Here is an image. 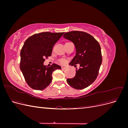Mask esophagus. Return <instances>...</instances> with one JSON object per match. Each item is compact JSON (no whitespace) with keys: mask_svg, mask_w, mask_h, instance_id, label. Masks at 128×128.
I'll use <instances>...</instances> for the list:
<instances>
[{"mask_svg":"<svg viewBox=\"0 0 128 128\" xmlns=\"http://www.w3.org/2000/svg\"><path fill=\"white\" fill-rule=\"evenodd\" d=\"M61 69H62V70H64V69H66V67H63V66H62V67H61Z\"/></svg>","mask_w":128,"mask_h":128,"instance_id":"esophagus-1","label":"esophagus"}]
</instances>
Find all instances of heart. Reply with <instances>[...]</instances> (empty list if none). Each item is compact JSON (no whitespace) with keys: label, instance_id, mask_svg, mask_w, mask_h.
Here are the masks:
<instances>
[{"label":"heart","instance_id":"heart-1","mask_svg":"<svg viewBox=\"0 0 128 128\" xmlns=\"http://www.w3.org/2000/svg\"><path fill=\"white\" fill-rule=\"evenodd\" d=\"M59 62L61 64H64L66 63V60L62 59H60L59 60Z\"/></svg>","mask_w":128,"mask_h":128}]
</instances>
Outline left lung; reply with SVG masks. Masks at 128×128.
Wrapping results in <instances>:
<instances>
[{"label": "left lung", "mask_w": 128, "mask_h": 128, "mask_svg": "<svg viewBox=\"0 0 128 128\" xmlns=\"http://www.w3.org/2000/svg\"><path fill=\"white\" fill-rule=\"evenodd\" d=\"M71 40L76 48V54L69 63L76 67L80 64V69L72 78H68L69 86L76 89H83L91 85L97 77L102 63L100 44L95 38L86 32L80 31L66 32L63 36Z\"/></svg>", "instance_id": "obj_1"}]
</instances>
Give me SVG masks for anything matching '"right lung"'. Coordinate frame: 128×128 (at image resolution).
Instances as JSON below:
<instances>
[{
  "label": "right lung",
  "instance_id": "right-lung-1",
  "mask_svg": "<svg viewBox=\"0 0 128 128\" xmlns=\"http://www.w3.org/2000/svg\"><path fill=\"white\" fill-rule=\"evenodd\" d=\"M64 32H43L29 37L22 48L20 67L28 86L34 90H42L51 83L52 72L61 69L53 64L49 67L43 63L51 56L53 46Z\"/></svg>",
  "mask_w": 128,
  "mask_h": 128
}]
</instances>
